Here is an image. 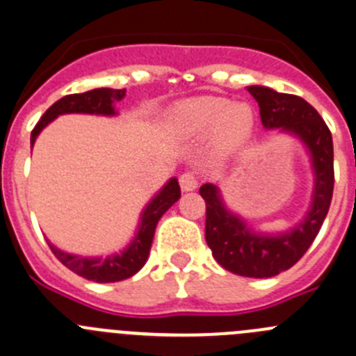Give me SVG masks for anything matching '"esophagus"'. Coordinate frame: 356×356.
<instances>
[{
  "label": "esophagus",
  "instance_id": "obj_1",
  "mask_svg": "<svg viewBox=\"0 0 356 356\" xmlns=\"http://www.w3.org/2000/svg\"><path fill=\"white\" fill-rule=\"evenodd\" d=\"M179 184H181L182 191H193V189L198 188V177H196L195 172H184L179 177Z\"/></svg>",
  "mask_w": 356,
  "mask_h": 356
}]
</instances>
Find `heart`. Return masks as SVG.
I'll list each match as a JSON object with an SVG mask.
<instances>
[{
    "label": "heart",
    "instance_id": "obj_1",
    "mask_svg": "<svg viewBox=\"0 0 356 356\" xmlns=\"http://www.w3.org/2000/svg\"><path fill=\"white\" fill-rule=\"evenodd\" d=\"M172 122L184 136L205 137L213 132L217 147L229 151L250 136L254 115L247 104H231L224 97L205 95L179 104Z\"/></svg>",
    "mask_w": 356,
    "mask_h": 356
}]
</instances>
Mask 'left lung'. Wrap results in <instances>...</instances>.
<instances>
[{"mask_svg":"<svg viewBox=\"0 0 356 356\" xmlns=\"http://www.w3.org/2000/svg\"><path fill=\"white\" fill-rule=\"evenodd\" d=\"M248 92L257 101L266 129L287 130L308 146L316 175L312 210L291 233L264 236L252 233L243 220L224 209L213 184H203L200 195L207 207L205 240L216 261L240 277L270 278L287 271L306 254L325 220L334 191L332 134L318 111L298 95L278 94L266 86H248Z\"/></svg>","mask_w":356,"mask_h":356,"instance_id":"8db88e82","label":"left lung"}]
</instances>
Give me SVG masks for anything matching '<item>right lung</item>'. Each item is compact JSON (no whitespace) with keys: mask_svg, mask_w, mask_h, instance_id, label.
I'll return each instance as SVG.
<instances>
[{"mask_svg":"<svg viewBox=\"0 0 356 356\" xmlns=\"http://www.w3.org/2000/svg\"><path fill=\"white\" fill-rule=\"evenodd\" d=\"M125 88H120V90H115V88H95V90L85 92V94H71L58 99L55 104H51L50 108L44 111V115L41 116V120L36 123L33 132H31V147H33L38 134H40L51 120L57 118L58 115H65V113L115 115L113 102L122 101V99L125 97ZM179 198H181V188H179L177 179H170L168 184L154 196L153 202H151L149 205L146 207V210H144L139 233L134 238L130 247L118 255H111V257L106 259H85L78 257V255L65 254V252L58 250V248L54 247L51 243L48 245H50L55 257H57L67 270H71L72 273L79 275V277L86 278V280L97 282V284L122 282L125 280V278L134 277V275L146 264L158 220H160V217L163 216Z\"/></svg>","mask_w":356,"mask_h":356,"instance_id":"right-lung-1","label":"right lung"}]
</instances>
